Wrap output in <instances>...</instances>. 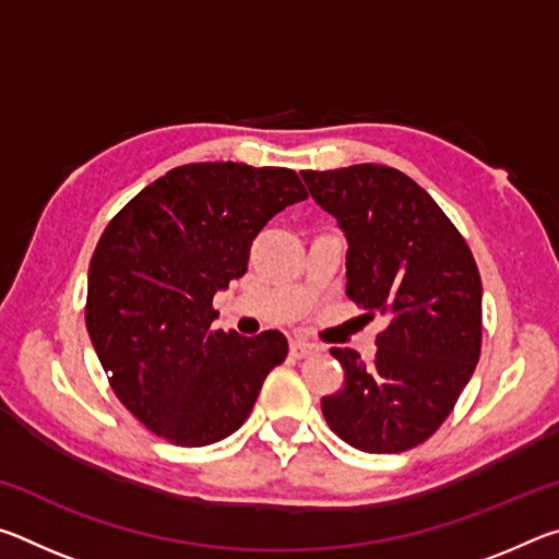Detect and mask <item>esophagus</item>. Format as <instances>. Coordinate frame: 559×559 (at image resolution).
I'll return each mask as SVG.
<instances>
[{"label": "esophagus", "mask_w": 559, "mask_h": 559, "mask_svg": "<svg viewBox=\"0 0 559 559\" xmlns=\"http://www.w3.org/2000/svg\"><path fill=\"white\" fill-rule=\"evenodd\" d=\"M316 353H318V347L306 343V340H290V355L296 357V359L310 357V355H316Z\"/></svg>", "instance_id": "1"}]
</instances>
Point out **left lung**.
Masks as SVG:
<instances>
[{
  "label": "left lung",
  "instance_id": "obj_1",
  "mask_svg": "<svg viewBox=\"0 0 559 559\" xmlns=\"http://www.w3.org/2000/svg\"><path fill=\"white\" fill-rule=\"evenodd\" d=\"M347 239L349 300L386 318L370 365L333 347L345 386L323 396L328 427L367 453H400L437 431L480 357L478 266L441 206L386 165L300 173Z\"/></svg>",
  "mask_w": 559,
  "mask_h": 559
}]
</instances>
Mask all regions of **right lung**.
I'll return each mask as SVG.
<instances>
[{
    "label": "right lung",
    "instance_id": "1",
    "mask_svg": "<svg viewBox=\"0 0 559 559\" xmlns=\"http://www.w3.org/2000/svg\"><path fill=\"white\" fill-rule=\"evenodd\" d=\"M306 197L286 167L194 163L147 185L106 226L86 328L112 392L157 437L177 447L226 439L286 359L278 330H212V298L243 276L271 216Z\"/></svg>",
    "mask_w": 559,
    "mask_h": 559
}]
</instances>
